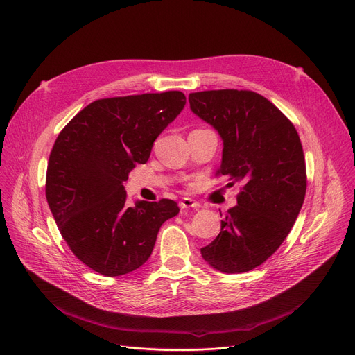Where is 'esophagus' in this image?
<instances>
[{"mask_svg": "<svg viewBox=\"0 0 355 355\" xmlns=\"http://www.w3.org/2000/svg\"><path fill=\"white\" fill-rule=\"evenodd\" d=\"M180 207L181 209H190V207L197 209V207H200V203H197L196 200H193L190 197H184L180 200Z\"/></svg>", "mask_w": 355, "mask_h": 355, "instance_id": "34e87169", "label": "esophagus"}]
</instances>
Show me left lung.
Returning a JSON list of instances; mask_svg holds the SVG:
<instances>
[{
    "instance_id": "8db88e82",
    "label": "left lung",
    "mask_w": 355,
    "mask_h": 355,
    "mask_svg": "<svg viewBox=\"0 0 355 355\" xmlns=\"http://www.w3.org/2000/svg\"><path fill=\"white\" fill-rule=\"evenodd\" d=\"M190 109L220 135L218 174L242 184L220 234L202 248L214 270H254L283 243L306 194V164L293 123L266 97L246 89L191 92Z\"/></svg>"
}]
</instances>
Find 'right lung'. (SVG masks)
<instances>
[{"mask_svg":"<svg viewBox=\"0 0 355 355\" xmlns=\"http://www.w3.org/2000/svg\"><path fill=\"white\" fill-rule=\"evenodd\" d=\"M186 105L181 91L96 100L52 148L46 198L73 255L105 277L144 266L161 225L178 214L174 200L126 205V181L145 164L161 132Z\"/></svg>","mask_w":355,"mask_h":355,"instance_id":"right-lung-1","label":"right lung"}]
</instances>
